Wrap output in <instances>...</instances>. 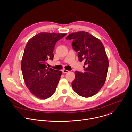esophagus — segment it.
I'll return each instance as SVG.
<instances>
[{"label":"esophagus","instance_id":"esophagus-1","mask_svg":"<svg viewBox=\"0 0 132 132\" xmlns=\"http://www.w3.org/2000/svg\"><path fill=\"white\" fill-rule=\"evenodd\" d=\"M69 71H68V70H62V72L63 73H68Z\"/></svg>","mask_w":132,"mask_h":132}]
</instances>
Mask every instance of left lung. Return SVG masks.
<instances>
[{"mask_svg":"<svg viewBox=\"0 0 132 132\" xmlns=\"http://www.w3.org/2000/svg\"><path fill=\"white\" fill-rule=\"evenodd\" d=\"M66 39L73 40L72 46L78 52L79 60L84 62V72L75 71L73 89L82 97L92 96L101 89L107 77L109 62L104 45L85 31L72 33Z\"/></svg>","mask_w":132,"mask_h":132,"instance_id":"8db88e82","label":"left lung"}]
</instances>
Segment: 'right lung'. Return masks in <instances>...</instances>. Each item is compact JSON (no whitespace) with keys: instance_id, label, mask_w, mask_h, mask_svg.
Returning a JSON list of instances; mask_svg holds the SVG:
<instances>
[{"instance_id":"1","label":"right lung","mask_w":132,"mask_h":132,"mask_svg":"<svg viewBox=\"0 0 132 132\" xmlns=\"http://www.w3.org/2000/svg\"><path fill=\"white\" fill-rule=\"evenodd\" d=\"M66 34L39 33L27 42L21 61V70L26 86L32 94L47 99L54 93L62 72L49 68L47 60L53 59L57 42Z\"/></svg>"}]
</instances>
